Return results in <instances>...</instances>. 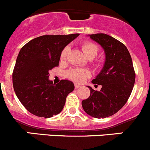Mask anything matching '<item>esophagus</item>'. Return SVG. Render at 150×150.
Masks as SVG:
<instances>
[{
    "label": "esophagus",
    "instance_id": "34e87169",
    "mask_svg": "<svg viewBox=\"0 0 150 150\" xmlns=\"http://www.w3.org/2000/svg\"><path fill=\"white\" fill-rule=\"evenodd\" d=\"M74 87H75V89H78V88H79V87H81V86H80L79 84H74Z\"/></svg>",
    "mask_w": 150,
    "mask_h": 150
}]
</instances>
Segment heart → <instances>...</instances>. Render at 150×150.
<instances>
[{
	"label": "heart",
	"mask_w": 150,
	"mask_h": 150,
	"mask_svg": "<svg viewBox=\"0 0 150 150\" xmlns=\"http://www.w3.org/2000/svg\"><path fill=\"white\" fill-rule=\"evenodd\" d=\"M81 46L84 54L90 60L95 58L98 53L99 49L98 46L91 41H84L81 43ZM69 51H70V47L69 46H66L63 48L60 56L61 61H65L66 60ZM97 66H99V64H97ZM90 75H91L90 72L87 69H73L67 72V76L75 82H81L87 78L90 77Z\"/></svg>",
	"instance_id": "heart-1"
}]
</instances>
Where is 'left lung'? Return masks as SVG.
<instances>
[{
	"mask_svg": "<svg viewBox=\"0 0 150 150\" xmlns=\"http://www.w3.org/2000/svg\"><path fill=\"white\" fill-rule=\"evenodd\" d=\"M104 50L105 63L100 73L92 81L101 85L100 91L90 89V96L81 101L84 112L96 118L115 115L128 100L135 83L133 62L127 47L105 33L89 35Z\"/></svg>",
	"mask_w": 150,
	"mask_h": 150,
	"instance_id": "obj_1",
	"label": "left lung"
}]
</instances>
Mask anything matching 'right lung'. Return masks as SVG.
Segmentation results:
<instances>
[{"mask_svg": "<svg viewBox=\"0 0 150 150\" xmlns=\"http://www.w3.org/2000/svg\"><path fill=\"white\" fill-rule=\"evenodd\" d=\"M79 35H42L20 50L13 71V87L22 104L33 115L50 118L63 110L74 84L66 79L54 84L49 79V71L58 66L62 50Z\"/></svg>", "mask_w": 150, "mask_h": 150, "instance_id": "obj_1", "label": "right lung"}]
</instances>
